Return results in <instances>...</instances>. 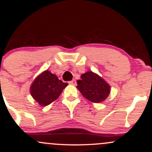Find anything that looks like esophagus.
<instances>
[{
  "mask_svg": "<svg viewBox=\"0 0 152 152\" xmlns=\"http://www.w3.org/2000/svg\"><path fill=\"white\" fill-rule=\"evenodd\" d=\"M69 84H71V85H76V81H75V80H72V81H69Z\"/></svg>",
  "mask_w": 152,
  "mask_h": 152,
  "instance_id": "34e87169",
  "label": "esophagus"
}]
</instances>
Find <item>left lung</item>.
I'll use <instances>...</instances> for the list:
<instances>
[{
  "label": "left lung",
  "mask_w": 152,
  "mask_h": 152,
  "mask_svg": "<svg viewBox=\"0 0 152 152\" xmlns=\"http://www.w3.org/2000/svg\"><path fill=\"white\" fill-rule=\"evenodd\" d=\"M76 86L83 96L90 102L101 103L107 98L111 86L98 74L88 71L82 74Z\"/></svg>",
  "instance_id": "obj_1"
}]
</instances>
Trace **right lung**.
Listing matches in <instances>:
<instances>
[{
	"mask_svg": "<svg viewBox=\"0 0 152 152\" xmlns=\"http://www.w3.org/2000/svg\"><path fill=\"white\" fill-rule=\"evenodd\" d=\"M67 85L46 70L36 78L31 86L30 92L40 105L46 106L56 100Z\"/></svg>",
	"mask_w": 152,
	"mask_h": 152,
	"instance_id": "1",
	"label": "right lung"
}]
</instances>
